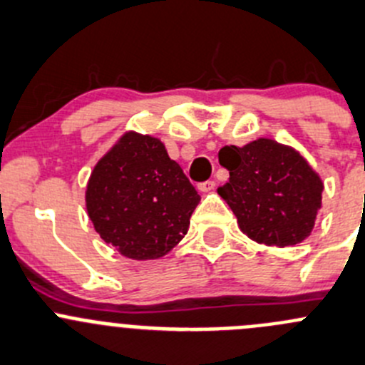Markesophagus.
I'll return each mask as SVG.
<instances>
[{"instance_id": "1", "label": "esophagus", "mask_w": 365, "mask_h": 365, "mask_svg": "<svg viewBox=\"0 0 365 365\" xmlns=\"http://www.w3.org/2000/svg\"><path fill=\"white\" fill-rule=\"evenodd\" d=\"M215 186H216L215 181H204L198 184V190H200L202 193H209V191L215 190Z\"/></svg>"}]
</instances>
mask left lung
Segmentation results:
<instances>
[{
  "label": "left lung",
  "instance_id": "obj_1",
  "mask_svg": "<svg viewBox=\"0 0 365 365\" xmlns=\"http://www.w3.org/2000/svg\"><path fill=\"white\" fill-rule=\"evenodd\" d=\"M218 160L230 175L218 187L220 197L250 240L289 247L310 236L323 182L297 150L259 138L245 147H223Z\"/></svg>",
  "mask_w": 365,
  "mask_h": 365
}]
</instances>
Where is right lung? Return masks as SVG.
<instances>
[{
    "mask_svg": "<svg viewBox=\"0 0 365 365\" xmlns=\"http://www.w3.org/2000/svg\"><path fill=\"white\" fill-rule=\"evenodd\" d=\"M200 195L153 136L125 133L96 165L86 211L106 243L136 261L163 257L190 227Z\"/></svg>",
    "mask_w": 365,
    "mask_h": 365,
    "instance_id": "1",
    "label": "right lung"
}]
</instances>
